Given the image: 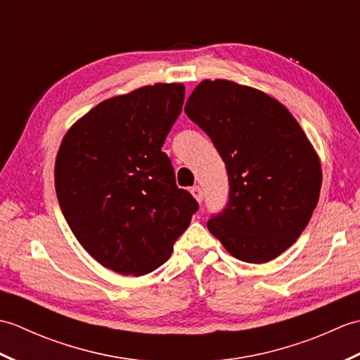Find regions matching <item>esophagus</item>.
<instances>
[{
  "label": "esophagus",
  "mask_w": 360,
  "mask_h": 360,
  "mask_svg": "<svg viewBox=\"0 0 360 360\" xmlns=\"http://www.w3.org/2000/svg\"><path fill=\"white\" fill-rule=\"evenodd\" d=\"M190 192H192V195L195 196V200L198 202H202L204 200V193H202V188L200 186H193L192 188H190Z\"/></svg>",
  "instance_id": "1"
}]
</instances>
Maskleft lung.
<instances>
[{"mask_svg":"<svg viewBox=\"0 0 360 360\" xmlns=\"http://www.w3.org/2000/svg\"><path fill=\"white\" fill-rule=\"evenodd\" d=\"M186 114L229 176V201L207 221L210 233L235 258L271 262L302 235L319 202L322 168L308 137L280 102L229 80L201 82Z\"/></svg>","mask_w":360,"mask_h":360,"instance_id":"left-lung-1","label":"left lung"}]
</instances>
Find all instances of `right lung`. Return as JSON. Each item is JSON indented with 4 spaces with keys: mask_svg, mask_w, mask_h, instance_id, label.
Returning a JSON list of instances; mask_svg holds the SVG:
<instances>
[{
    "mask_svg": "<svg viewBox=\"0 0 360 360\" xmlns=\"http://www.w3.org/2000/svg\"><path fill=\"white\" fill-rule=\"evenodd\" d=\"M184 96L181 83H156L108 98L60 145V209L88 254L114 272L158 269L200 209L176 186L172 160L162 151Z\"/></svg>",
    "mask_w": 360,
    "mask_h": 360,
    "instance_id": "1",
    "label": "right lung"
}]
</instances>
